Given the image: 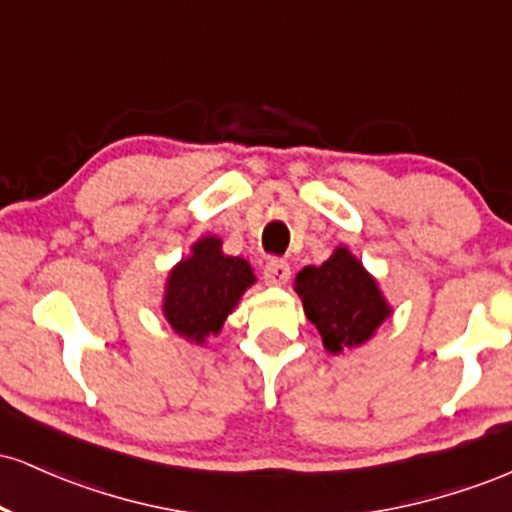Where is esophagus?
<instances>
[{
	"mask_svg": "<svg viewBox=\"0 0 512 512\" xmlns=\"http://www.w3.org/2000/svg\"><path fill=\"white\" fill-rule=\"evenodd\" d=\"M264 276H267V284L272 286H281L289 281L291 276V267L286 260H269L267 267H264Z\"/></svg>",
	"mask_w": 512,
	"mask_h": 512,
	"instance_id": "34e87169",
	"label": "esophagus"
}]
</instances>
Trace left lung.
Returning a JSON list of instances; mask_svg holds the SVG:
<instances>
[{"instance_id": "8db88e82", "label": "left lung", "mask_w": 512, "mask_h": 512, "mask_svg": "<svg viewBox=\"0 0 512 512\" xmlns=\"http://www.w3.org/2000/svg\"><path fill=\"white\" fill-rule=\"evenodd\" d=\"M293 291L330 354L363 346L392 315L378 279L346 245L334 248L320 267H303Z\"/></svg>"}]
</instances>
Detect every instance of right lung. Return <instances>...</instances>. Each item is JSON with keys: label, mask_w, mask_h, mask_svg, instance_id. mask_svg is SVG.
I'll use <instances>...</instances> for the list:
<instances>
[{"label": "right lung", "mask_w": 512, "mask_h": 512, "mask_svg": "<svg viewBox=\"0 0 512 512\" xmlns=\"http://www.w3.org/2000/svg\"><path fill=\"white\" fill-rule=\"evenodd\" d=\"M252 284L257 276L248 260L226 255L219 236H202L168 272L161 313L175 334L202 346L221 332Z\"/></svg>", "instance_id": "1"}]
</instances>
